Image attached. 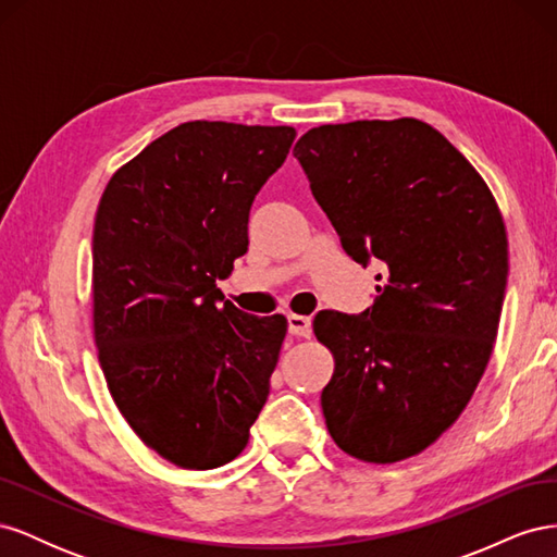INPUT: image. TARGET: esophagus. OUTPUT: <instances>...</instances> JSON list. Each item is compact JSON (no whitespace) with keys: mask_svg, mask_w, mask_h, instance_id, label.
Returning <instances> with one entry per match:
<instances>
[{"mask_svg":"<svg viewBox=\"0 0 557 557\" xmlns=\"http://www.w3.org/2000/svg\"><path fill=\"white\" fill-rule=\"evenodd\" d=\"M288 330H290V334L301 336V339H309V336H311V318L299 315V313H288Z\"/></svg>","mask_w":557,"mask_h":557,"instance_id":"obj_1","label":"esophagus"}]
</instances>
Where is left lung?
<instances>
[{"label": "left lung", "instance_id": "left-lung-1", "mask_svg": "<svg viewBox=\"0 0 557 557\" xmlns=\"http://www.w3.org/2000/svg\"><path fill=\"white\" fill-rule=\"evenodd\" d=\"M293 153L348 256L385 264L372 309L313 320L334 358L327 430L358 460H407L460 418L491 360L509 274L499 207L416 117L320 125Z\"/></svg>", "mask_w": 557, "mask_h": 557}]
</instances>
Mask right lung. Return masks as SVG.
Here are the masks:
<instances>
[{
    "mask_svg": "<svg viewBox=\"0 0 557 557\" xmlns=\"http://www.w3.org/2000/svg\"><path fill=\"white\" fill-rule=\"evenodd\" d=\"M297 137L183 123L117 170L92 230V330L117 411L160 458L221 467L248 444L288 332L223 299L248 213Z\"/></svg>",
    "mask_w": 557,
    "mask_h": 557,
    "instance_id": "add662e5",
    "label": "right lung"
}]
</instances>
